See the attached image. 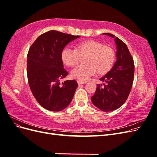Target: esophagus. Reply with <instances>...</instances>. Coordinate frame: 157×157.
Wrapping results in <instances>:
<instances>
[{
  "label": "esophagus",
  "mask_w": 157,
  "mask_h": 157,
  "mask_svg": "<svg viewBox=\"0 0 157 157\" xmlns=\"http://www.w3.org/2000/svg\"><path fill=\"white\" fill-rule=\"evenodd\" d=\"M77 83H78V84H86V82L81 81V80H77Z\"/></svg>",
  "instance_id": "esophagus-1"
}]
</instances>
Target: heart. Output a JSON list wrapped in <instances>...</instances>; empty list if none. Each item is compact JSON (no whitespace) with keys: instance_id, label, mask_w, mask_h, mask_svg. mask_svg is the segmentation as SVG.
<instances>
[{"instance_id":"b5f03b06","label":"heart","mask_w":157,"mask_h":157,"mask_svg":"<svg viewBox=\"0 0 157 157\" xmlns=\"http://www.w3.org/2000/svg\"><path fill=\"white\" fill-rule=\"evenodd\" d=\"M81 56H86L84 65H77L71 72V77L81 81H86L90 76L98 71L105 74L110 70L115 62V51L110 46H104L96 40L80 42L76 49L67 46L61 52V59L69 67H73L78 63Z\"/></svg>"}]
</instances>
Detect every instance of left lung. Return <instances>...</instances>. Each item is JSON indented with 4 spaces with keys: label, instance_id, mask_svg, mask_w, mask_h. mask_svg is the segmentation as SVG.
I'll use <instances>...</instances> for the list:
<instances>
[{
    "label": "left lung",
    "instance_id": "1",
    "mask_svg": "<svg viewBox=\"0 0 157 157\" xmlns=\"http://www.w3.org/2000/svg\"><path fill=\"white\" fill-rule=\"evenodd\" d=\"M111 36L116 44V61L111 70L99 78L104 85H98L95 94L91 98L94 105L101 111H115L124 103L132 86L134 63L126 44L111 33H103ZM102 86V84H101Z\"/></svg>",
    "mask_w": 157,
    "mask_h": 157
}]
</instances>
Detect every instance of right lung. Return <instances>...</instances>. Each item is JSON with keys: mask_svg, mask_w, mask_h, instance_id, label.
I'll use <instances>...</instances> for the list:
<instances>
[{"mask_svg": "<svg viewBox=\"0 0 157 157\" xmlns=\"http://www.w3.org/2000/svg\"><path fill=\"white\" fill-rule=\"evenodd\" d=\"M80 36L57 31L40 35L30 48L27 58L28 82L33 95L47 110L61 111L71 103L78 86L75 80H59L68 72L63 69L61 52L69 42Z\"/></svg>", "mask_w": 157, "mask_h": 157, "instance_id": "1", "label": "right lung"}]
</instances>
